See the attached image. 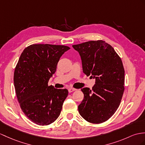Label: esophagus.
<instances>
[{
	"label": "esophagus",
	"instance_id": "esophagus-1",
	"mask_svg": "<svg viewBox=\"0 0 145 145\" xmlns=\"http://www.w3.org/2000/svg\"><path fill=\"white\" fill-rule=\"evenodd\" d=\"M76 89H74V88H72V87H69L68 88V91L69 92H72V91H75Z\"/></svg>",
	"mask_w": 145,
	"mask_h": 145
}]
</instances>
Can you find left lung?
<instances>
[{"label":"left lung","instance_id":"8db88e82","mask_svg":"<svg viewBox=\"0 0 145 145\" xmlns=\"http://www.w3.org/2000/svg\"><path fill=\"white\" fill-rule=\"evenodd\" d=\"M72 47L79 52L84 74L95 79L92 90L81 89L84 97L78 106L87 121L100 123L114 114L124 91V69L113 47L103 40H91Z\"/></svg>","mask_w":145,"mask_h":145}]
</instances>
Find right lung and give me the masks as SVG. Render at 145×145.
I'll list each match as a JSON object with an SVG mask.
<instances>
[{
  "label": "right lung",
  "instance_id": "right-lung-1",
  "mask_svg": "<svg viewBox=\"0 0 145 145\" xmlns=\"http://www.w3.org/2000/svg\"><path fill=\"white\" fill-rule=\"evenodd\" d=\"M65 45L33 44L21 54L14 72V86L23 112L32 122L47 125L55 121L68 94L67 89L48 86Z\"/></svg>",
  "mask_w": 145,
  "mask_h": 145
}]
</instances>
